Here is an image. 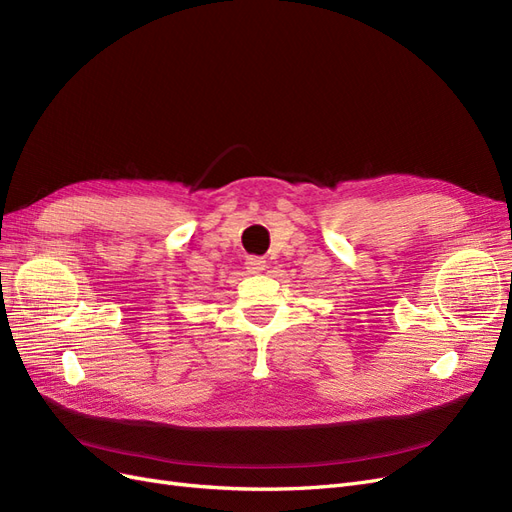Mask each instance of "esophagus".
<instances>
[{
	"mask_svg": "<svg viewBox=\"0 0 512 512\" xmlns=\"http://www.w3.org/2000/svg\"><path fill=\"white\" fill-rule=\"evenodd\" d=\"M244 266L251 274H259V272L266 270V261H263L261 257H249L244 261Z\"/></svg>",
	"mask_w": 512,
	"mask_h": 512,
	"instance_id": "esophagus-1",
	"label": "esophagus"
}]
</instances>
